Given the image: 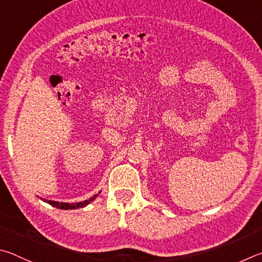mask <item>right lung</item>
Instances as JSON below:
<instances>
[{"label":"right lung","instance_id":"right-lung-1","mask_svg":"<svg viewBox=\"0 0 262 262\" xmlns=\"http://www.w3.org/2000/svg\"><path fill=\"white\" fill-rule=\"evenodd\" d=\"M100 193V192H99ZM98 194H95L90 198L89 200H84V201H80V203H76V204H69V203H58V201H53V200H47V199H42L45 203H48L49 205L54 206V207L59 208V209H76V208H82L85 207V206L89 205L91 201H93Z\"/></svg>","mask_w":262,"mask_h":262}]
</instances>
